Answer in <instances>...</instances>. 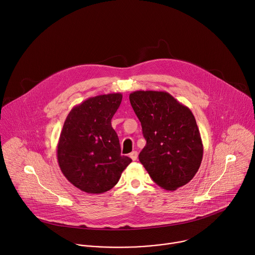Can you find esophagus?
Instances as JSON below:
<instances>
[{"instance_id": "1", "label": "esophagus", "mask_w": 255, "mask_h": 255, "mask_svg": "<svg viewBox=\"0 0 255 255\" xmlns=\"http://www.w3.org/2000/svg\"><path fill=\"white\" fill-rule=\"evenodd\" d=\"M129 157L131 158L132 161H135L136 159H138V152H136V151H132V152L129 154Z\"/></svg>"}]
</instances>
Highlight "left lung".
I'll use <instances>...</instances> for the list:
<instances>
[{
	"mask_svg": "<svg viewBox=\"0 0 255 255\" xmlns=\"http://www.w3.org/2000/svg\"><path fill=\"white\" fill-rule=\"evenodd\" d=\"M129 101L147 141L139 160L151 179L167 191L188 184L203 156L192 111L162 91H135L129 94Z\"/></svg>",
	"mask_w": 255,
	"mask_h": 255,
	"instance_id": "obj_1",
	"label": "left lung"
}]
</instances>
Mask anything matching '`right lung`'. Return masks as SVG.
<instances>
[{"label":"right lung","instance_id":"add662e5","mask_svg":"<svg viewBox=\"0 0 255 255\" xmlns=\"http://www.w3.org/2000/svg\"><path fill=\"white\" fill-rule=\"evenodd\" d=\"M123 100L121 93L88 98L74 106L64 122L57 145L58 164L76 188L102 194L112 189L131 162L121 155L111 120Z\"/></svg>","mask_w":255,"mask_h":255}]
</instances>
